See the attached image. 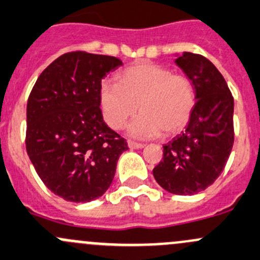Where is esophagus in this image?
Wrapping results in <instances>:
<instances>
[{"label": "esophagus", "instance_id": "34e87169", "mask_svg": "<svg viewBox=\"0 0 260 260\" xmlns=\"http://www.w3.org/2000/svg\"><path fill=\"white\" fill-rule=\"evenodd\" d=\"M128 147L132 149H141V148H143L144 144L137 143V142H133V141H128Z\"/></svg>", "mask_w": 260, "mask_h": 260}]
</instances>
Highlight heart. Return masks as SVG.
Here are the masks:
<instances>
[{
  "instance_id": "b5f03b06",
  "label": "heart",
  "mask_w": 260,
  "mask_h": 260,
  "mask_svg": "<svg viewBox=\"0 0 260 260\" xmlns=\"http://www.w3.org/2000/svg\"><path fill=\"white\" fill-rule=\"evenodd\" d=\"M100 105L107 124L121 129L128 125L132 137L146 139L160 133L172 136L187 125L196 106L193 82L184 75H174L171 68L154 63H138L125 68L118 83L103 82L100 87Z\"/></svg>"
}]
</instances>
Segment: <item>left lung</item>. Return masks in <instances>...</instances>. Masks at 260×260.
I'll return each mask as SVG.
<instances>
[{"instance_id":"left-lung-1","label":"left lung","mask_w":260,"mask_h":260,"mask_svg":"<svg viewBox=\"0 0 260 260\" xmlns=\"http://www.w3.org/2000/svg\"><path fill=\"white\" fill-rule=\"evenodd\" d=\"M174 63L194 84L197 102L184 132L163 146L153 176L167 192L192 196L213 184L225 167L234 143V100L206 57L184 52Z\"/></svg>"}]
</instances>
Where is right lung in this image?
Here are the masks:
<instances>
[{
	"label": "right lung",
	"instance_id": "1",
	"mask_svg": "<svg viewBox=\"0 0 260 260\" xmlns=\"http://www.w3.org/2000/svg\"><path fill=\"white\" fill-rule=\"evenodd\" d=\"M119 58L68 52L37 78L27 102L26 149L46 187L68 202L100 198L127 143L106 124L101 82Z\"/></svg>",
	"mask_w": 260,
	"mask_h": 260
}]
</instances>
